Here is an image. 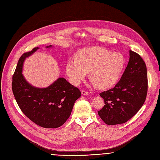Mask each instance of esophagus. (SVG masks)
Here are the masks:
<instances>
[{
	"label": "esophagus",
	"instance_id": "34e87169",
	"mask_svg": "<svg viewBox=\"0 0 160 160\" xmlns=\"http://www.w3.org/2000/svg\"><path fill=\"white\" fill-rule=\"evenodd\" d=\"M81 94H82V95H85V96H88V95H90V92H87V91H86V90H82L81 91Z\"/></svg>",
	"mask_w": 160,
	"mask_h": 160
}]
</instances>
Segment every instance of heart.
<instances>
[{"label":"heart","mask_w":160,"mask_h":160,"mask_svg":"<svg viewBox=\"0 0 160 160\" xmlns=\"http://www.w3.org/2000/svg\"><path fill=\"white\" fill-rule=\"evenodd\" d=\"M76 60H68L66 72L73 85H78L88 72L93 85L105 89L115 85L123 72L126 65L124 57L120 52H111L100 47L79 50Z\"/></svg>","instance_id":"1"}]
</instances>
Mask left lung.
I'll return each mask as SVG.
<instances>
[{
    "label": "left lung",
    "mask_w": 160,
    "mask_h": 160,
    "mask_svg": "<svg viewBox=\"0 0 160 160\" xmlns=\"http://www.w3.org/2000/svg\"><path fill=\"white\" fill-rule=\"evenodd\" d=\"M130 59L115 87L100 94L103 108L98 112L108 125L124 124L141 108L146 100L148 80L147 66L139 55L129 51Z\"/></svg>",
    "instance_id": "1"
}]
</instances>
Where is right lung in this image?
Masks as SVG:
<instances>
[{
  "instance_id": "obj_1",
  "label": "right lung",
  "mask_w": 160,
  "mask_h": 160,
  "mask_svg": "<svg viewBox=\"0 0 160 160\" xmlns=\"http://www.w3.org/2000/svg\"><path fill=\"white\" fill-rule=\"evenodd\" d=\"M52 45L46 46L51 48ZM39 48L22 55L18 61L12 78V90L22 112L33 122L45 128H57L70 117L80 90L59 78L46 88L32 86L22 73L23 63Z\"/></svg>"
}]
</instances>
